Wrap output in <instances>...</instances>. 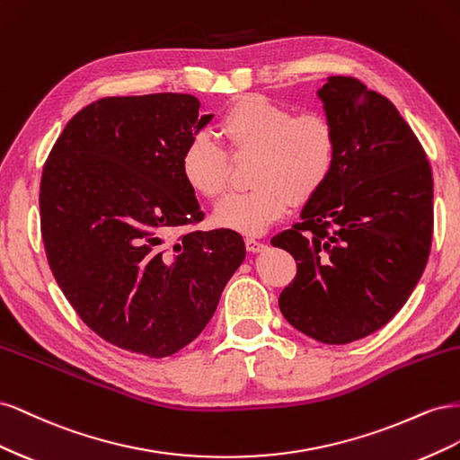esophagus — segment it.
<instances>
[{
	"label": "esophagus",
	"mask_w": 460,
	"mask_h": 460,
	"mask_svg": "<svg viewBox=\"0 0 460 460\" xmlns=\"http://www.w3.org/2000/svg\"><path fill=\"white\" fill-rule=\"evenodd\" d=\"M245 247H247V252L261 253V252H264V249H267V243L261 242V240H255V238H245Z\"/></svg>",
	"instance_id": "obj_1"
}]
</instances>
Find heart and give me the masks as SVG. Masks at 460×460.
Masks as SVG:
<instances>
[{"mask_svg":"<svg viewBox=\"0 0 460 460\" xmlns=\"http://www.w3.org/2000/svg\"><path fill=\"white\" fill-rule=\"evenodd\" d=\"M218 132L234 157L255 153L249 172L252 190L222 201L215 222L242 234H261L291 205L307 203L336 169L338 132L323 111L294 113L259 93L232 102L218 120ZM180 172L198 196L217 201L230 186L232 163L211 136L199 132L186 144Z\"/></svg>","mask_w":460,"mask_h":460,"instance_id":"heart-1","label":"heart"}]
</instances>
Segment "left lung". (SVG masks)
<instances>
[{"mask_svg": "<svg viewBox=\"0 0 460 460\" xmlns=\"http://www.w3.org/2000/svg\"><path fill=\"white\" fill-rule=\"evenodd\" d=\"M318 95L338 132L336 169L301 222L270 243L297 264L278 299L288 323L343 345L385 326L419 284L434 232V178L387 97L353 76L328 78Z\"/></svg>", "mask_w": 460, "mask_h": 460, "instance_id": "left-lung-1", "label": "left lung"}]
</instances>
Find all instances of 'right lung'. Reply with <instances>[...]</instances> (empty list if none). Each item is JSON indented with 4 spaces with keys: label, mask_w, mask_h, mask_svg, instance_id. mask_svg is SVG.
<instances>
[{
    "label": "right lung",
    "mask_w": 460,
    "mask_h": 460,
    "mask_svg": "<svg viewBox=\"0 0 460 460\" xmlns=\"http://www.w3.org/2000/svg\"><path fill=\"white\" fill-rule=\"evenodd\" d=\"M213 115L190 93L102 97L66 122L40 182L49 269L105 341L151 358L196 340L245 259L234 230H188L203 211L180 172Z\"/></svg>",
    "instance_id": "obj_1"
}]
</instances>
